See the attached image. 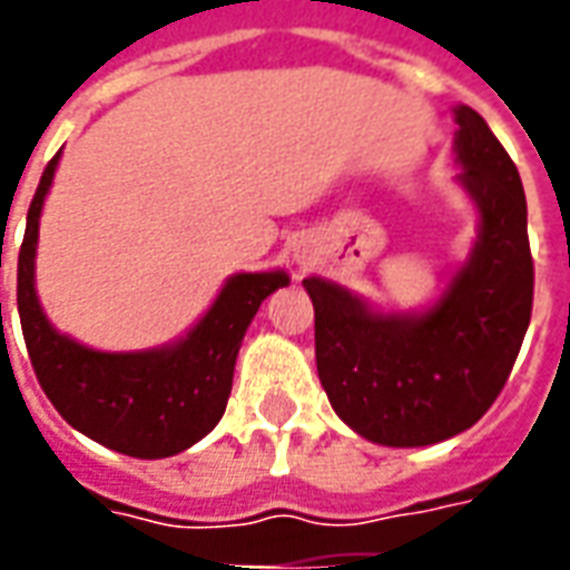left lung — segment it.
Listing matches in <instances>:
<instances>
[{
  "instance_id": "obj_1",
  "label": "left lung",
  "mask_w": 570,
  "mask_h": 570,
  "mask_svg": "<svg viewBox=\"0 0 570 570\" xmlns=\"http://www.w3.org/2000/svg\"><path fill=\"white\" fill-rule=\"evenodd\" d=\"M461 183L479 207V240L442 298L419 317L372 314L321 277L317 375L338 419L379 445H433L473 428L513 372L531 321L534 259L513 158L470 106L454 109Z\"/></svg>"
}]
</instances>
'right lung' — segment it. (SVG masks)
Returning <instances> with one entry per match:
<instances>
[{
	"label": "right lung",
	"instance_id": "add662e5",
	"mask_svg": "<svg viewBox=\"0 0 570 570\" xmlns=\"http://www.w3.org/2000/svg\"><path fill=\"white\" fill-rule=\"evenodd\" d=\"M55 167L57 155L32 195L18 256L20 330L36 379L72 428L112 452L130 458L186 452L223 419L249 321L277 286L289 284V277L284 272L235 274L204 321L170 347L104 354L79 345L48 323L32 286L39 213Z\"/></svg>",
	"mask_w": 570,
	"mask_h": 570
}]
</instances>
